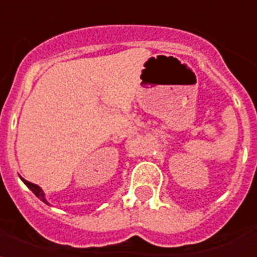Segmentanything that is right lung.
<instances>
[{"label":"right lung","mask_w":257,"mask_h":257,"mask_svg":"<svg viewBox=\"0 0 257 257\" xmlns=\"http://www.w3.org/2000/svg\"><path fill=\"white\" fill-rule=\"evenodd\" d=\"M22 180L25 182L26 186H27V187H29V189H30L31 191H33V193L36 194V195H37V197H38V198L41 199L42 202H45V204H48L47 199H45V195H44V191H42V190L40 189V187H38L37 184L30 183V182H27V180H25V179H23V178H22ZM48 205H49V204H48Z\"/></svg>","instance_id":"add662e5"}]
</instances>
